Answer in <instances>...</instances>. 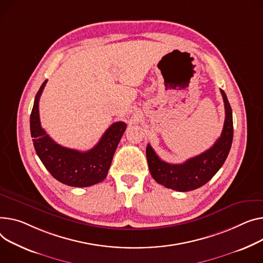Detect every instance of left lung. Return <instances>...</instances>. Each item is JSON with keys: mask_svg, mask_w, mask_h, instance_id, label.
<instances>
[{"mask_svg": "<svg viewBox=\"0 0 263 263\" xmlns=\"http://www.w3.org/2000/svg\"><path fill=\"white\" fill-rule=\"evenodd\" d=\"M220 91L225 107V120L221 136L212 148L183 164H169L162 161L148 144L146 148L148 166L152 178L157 183L182 192L194 190L205 185L222 167L232 147L234 127L231 104L224 91Z\"/></svg>", "mask_w": 263, "mask_h": 263, "instance_id": "left-lung-1", "label": "left lung"}]
</instances>
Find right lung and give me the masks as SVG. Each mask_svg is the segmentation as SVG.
I'll return each mask as SVG.
<instances>
[{
  "label": "right lung",
  "instance_id": "obj_1",
  "mask_svg": "<svg viewBox=\"0 0 263 263\" xmlns=\"http://www.w3.org/2000/svg\"><path fill=\"white\" fill-rule=\"evenodd\" d=\"M46 82L42 83L34 97L30 114V134L39 159L51 176L65 185L89 187L103 181L127 125L124 121L114 122L98 144L85 152L60 146L46 134L40 124L39 99Z\"/></svg>",
  "mask_w": 263,
  "mask_h": 263
}]
</instances>
